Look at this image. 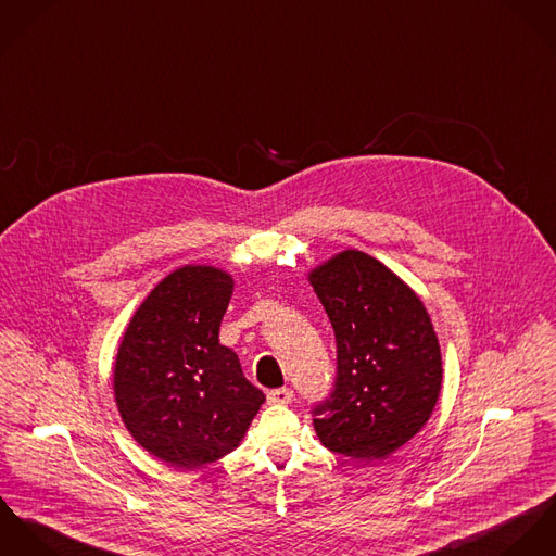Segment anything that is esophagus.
I'll use <instances>...</instances> for the list:
<instances>
[{"label": "esophagus", "mask_w": 556, "mask_h": 556, "mask_svg": "<svg viewBox=\"0 0 556 556\" xmlns=\"http://www.w3.org/2000/svg\"><path fill=\"white\" fill-rule=\"evenodd\" d=\"M292 396H294V392L290 388H277V390H270L266 394L270 405H288L292 401Z\"/></svg>", "instance_id": "1"}]
</instances>
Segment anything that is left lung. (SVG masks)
Instances as JSON below:
<instances>
[{
	"label": "left lung",
	"instance_id": "8db88e82",
	"mask_svg": "<svg viewBox=\"0 0 556 556\" xmlns=\"http://www.w3.org/2000/svg\"><path fill=\"white\" fill-rule=\"evenodd\" d=\"M337 339L332 399L313 429L328 450L383 460L429 422L441 392V350L420 296L386 264L343 249L307 273Z\"/></svg>",
	"mask_w": 556,
	"mask_h": 556
}]
</instances>
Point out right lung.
<instances>
[{"label": "right lung", "instance_id": "right-lung-1", "mask_svg": "<svg viewBox=\"0 0 556 556\" xmlns=\"http://www.w3.org/2000/svg\"><path fill=\"white\" fill-rule=\"evenodd\" d=\"M232 292L224 268H177L136 308L115 356L113 390L125 429L177 469L235 452L264 403L239 356L219 343Z\"/></svg>", "mask_w": 556, "mask_h": 556}]
</instances>
